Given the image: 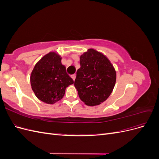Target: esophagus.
<instances>
[{
  "label": "esophagus",
  "mask_w": 159,
  "mask_h": 159,
  "mask_svg": "<svg viewBox=\"0 0 159 159\" xmlns=\"http://www.w3.org/2000/svg\"><path fill=\"white\" fill-rule=\"evenodd\" d=\"M71 78H72V79H73V80L75 81V78H76V75H73L71 76Z\"/></svg>",
  "instance_id": "34e87169"
}]
</instances>
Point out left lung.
Returning <instances> with one entry per match:
<instances>
[{"mask_svg": "<svg viewBox=\"0 0 159 159\" xmlns=\"http://www.w3.org/2000/svg\"><path fill=\"white\" fill-rule=\"evenodd\" d=\"M74 85L79 97L87 105L95 106L105 102L116 82V71L107 57L93 49L80 56Z\"/></svg>", "mask_w": 159, "mask_h": 159, "instance_id": "obj_1", "label": "left lung"}]
</instances>
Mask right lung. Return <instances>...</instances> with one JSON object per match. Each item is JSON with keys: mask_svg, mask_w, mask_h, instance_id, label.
Returning a JSON list of instances; mask_svg holds the SVG:
<instances>
[{"mask_svg": "<svg viewBox=\"0 0 159 159\" xmlns=\"http://www.w3.org/2000/svg\"><path fill=\"white\" fill-rule=\"evenodd\" d=\"M61 57L55 52L46 54L34 68L30 76L32 89L38 99L47 104L58 102L74 81L66 73Z\"/></svg>", "mask_w": 159, "mask_h": 159, "instance_id": "add662e5", "label": "right lung"}]
</instances>
